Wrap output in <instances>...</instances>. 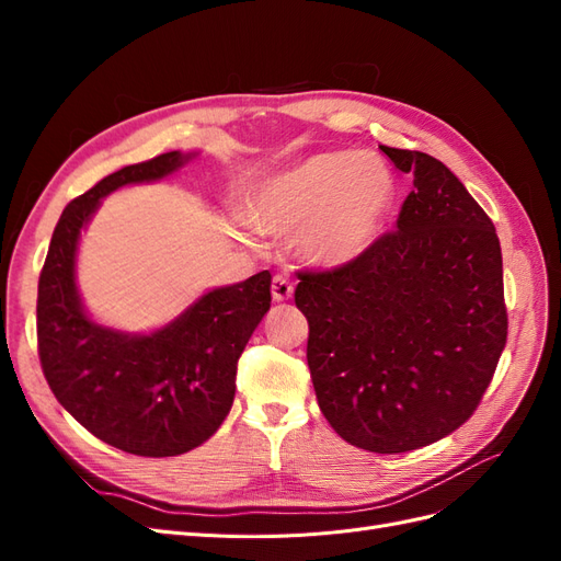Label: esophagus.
<instances>
[{
    "label": "esophagus",
    "mask_w": 561,
    "mask_h": 561,
    "mask_svg": "<svg viewBox=\"0 0 561 561\" xmlns=\"http://www.w3.org/2000/svg\"><path fill=\"white\" fill-rule=\"evenodd\" d=\"M293 293H295V285H293V280L287 278V276L276 274V276H274V280H271V295H274V299H276V301L290 299V297H293Z\"/></svg>",
    "instance_id": "34e87169"
}]
</instances>
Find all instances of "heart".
<instances>
[{"label": "heart", "instance_id": "1", "mask_svg": "<svg viewBox=\"0 0 561 561\" xmlns=\"http://www.w3.org/2000/svg\"><path fill=\"white\" fill-rule=\"evenodd\" d=\"M396 194L390 168L358 151H325L271 175L254 198L252 222L266 233H297L322 266L353 262L375 241Z\"/></svg>", "mask_w": 561, "mask_h": 561}]
</instances>
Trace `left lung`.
<instances>
[{"mask_svg":"<svg viewBox=\"0 0 561 561\" xmlns=\"http://www.w3.org/2000/svg\"><path fill=\"white\" fill-rule=\"evenodd\" d=\"M414 178L398 229L334 268L297 271L322 416L377 454L437 443L472 416L507 339L501 243L449 168L383 147Z\"/></svg>","mask_w":561,"mask_h":561,"instance_id":"8db88e82","label":"left lung"}]
</instances>
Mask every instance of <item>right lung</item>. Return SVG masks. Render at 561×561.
<instances>
[{
	"label": "right lung",
	"mask_w": 561,
	"mask_h": 561,
	"mask_svg": "<svg viewBox=\"0 0 561 561\" xmlns=\"http://www.w3.org/2000/svg\"><path fill=\"white\" fill-rule=\"evenodd\" d=\"M184 163L165 151L100 180L67 203L50 239L37 293V351L58 402L103 443L135 456H178L222 426L239 358L271 307V274L219 287L149 336L95 325L75 287L81 227L116 186L159 180Z\"/></svg>",
	"instance_id": "right-lung-1"
}]
</instances>
